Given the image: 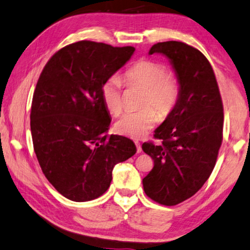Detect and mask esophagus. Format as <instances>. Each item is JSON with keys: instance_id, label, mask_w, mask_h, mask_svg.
Segmentation results:
<instances>
[{"instance_id": "34e87169", "label": "esophagus", "mask_w": 250, "mask_h": 250, "mask_svg": "<svg viewBox=\"0 0 250 250\" xmlns=\"http://www.w3.org/2000/svg\"><path fill=\"white\" fill-rule=\"evenodd\" d=\"M134 144H136V146H137V152L140 153V152L142 151V148H141L140 142H139V141H134Z\"/></svg>"}]
</instances>
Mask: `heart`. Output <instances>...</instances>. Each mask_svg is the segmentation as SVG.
<instances>
[{
	"label": "heart",
	"instance_id": "obj_1",
	"mask_svg": "<svg viewBox=\"0 0 250 250\" xmlns=\"http://www.w3.org/2000/svg\"><path fill=\"white\" fill-rule=\"evenodd\" d=\"M124 81L126 85L144 88L141 105L137 111H128L116 122V130L122 136L141 138L148 133L161 119L168 118L176 109L180 98V83L175 75L167 73L165 64L153 60H139L125 70ZM122 81L112 75L101 88V99L111 114H119L122 106ZM156 108L158 112L154 110Z\"/></svg>",
	"mask_w": 250,
	"mask_h": 250
}]
</instances>
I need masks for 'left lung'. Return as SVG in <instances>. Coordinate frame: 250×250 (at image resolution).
Listing matches in <instances>:
<instances>
[{
	"mask_svg": "<svg viewBox=\"0 0 250 250\" xmlns=\"http://www.w3.org/2000/svg\"><path fill=\"white\" fill-rule=\"evenodd\" d=\"M153 53L169 60L180 83V98L154 130L162 144L142 145L154 164L142 184L156 203L175 206L195 195L211 175L223 141L224 108L215 73L199 50L167 41L152 45L149 54Z\"/></svg>",
	"mask_w": 250,
	"mask_h": 250,
	"instance_id": "left-lung-1",
	"label": "left lung"
}]
</instances>
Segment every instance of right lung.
I'll use <instances>...</instances> for the list:
<instances>
[{
    "label": "right lung",
    "instance_id": "right-lung-1",
    "mask_svg": "<svg viewBox=\"0 0 250 250\" xmlns=\"http://www.w3.org/2000/svg\"><path fill=\"white\" fill-rule=\"evenodd\" d=\"M133 46L80 41L46 63L31 106L34 151L50 184L72 201L93 200L108 190L112 170L137 152L128 138L111 134L101 88L130 60Z\"/></svg>",
    "mask_w": 250,
    "mask_h": 250
}]
</instances>
